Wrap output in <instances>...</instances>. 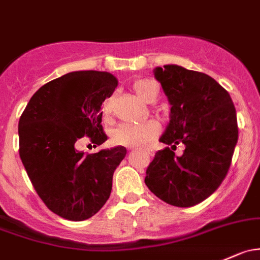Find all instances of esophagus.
I'll return each mask as SVG.
<instances>
[{"mask_svg": "<svg viewBox=\"0 0 260 260\" xmlns=\"http://www.w3.org/2000/svg\"><path fill=\"white\" fill-rule=\"evenodd\" d=\"M148 154H149V155H153V154H154V152H153V151H148Z\"/></svg>", "mask_w": 260, "mask_h": 260, "instance_id": "34e87169", "label": "esophagus"}]
</instances>
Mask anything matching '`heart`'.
<instances>
[{"mask_svg": "<svg viewBox=\"0 0 260 260\" xmlns=\"http://www.w3.org/2000/svg\"><path fill=\"white\" fill-rule=\"evenodd\" d=\"M133 91L147 103H151L158 94V86L151 80H138L133 84ZM113 109L112 98H107L103 103V113L109 116ZM159 135L158 123L149 121L142 124H121L112 132V141L117 146L128 147V148H141L149 141Z\"/></svg>", "mask_w": 260, "mask_h": 260, "instance_id": "obj_1", "label": "heart"}]
</instances>
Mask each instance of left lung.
Wrapping results in <instances>:
<instances>
[{
    "label": "left lung",
    "instance_id": "8db88e82",
    "mask_svg": "<svg viewBox=\"0 0 260 260\" xmlns=\"http://www.w3.org/2000/svg\"><path fill=\"white\" fill-rule=\"evenodd\" d=\"M171 105L169 123L159 142L172 146L155 153L144 183L171 206L193 207L215 192L231 167L238 124L228 92L208 75L182 66L154 68ZM186 149L177 157L176 144Z\"/></svg>",
    "mask_w": 260,
    "mask_h": 260
}]
</instances>
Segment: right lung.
Masks as SVG:
<instances>
[{
    "mask_svg": "<svg viewBox=\"0 0 260 260\" xmlns=\"http://www.w3.org/2000/svg\"><path fill=\"white\" fill-rule=\"evenodd\" d=\"M118 81L112 73L76 71L48 82L32 95L18 123L20 157L46 206L59 217L80 222L107 202L122 146L86 154L76 142L88 136L101 146V106Z\"/></svg>",
    "mask_w": 260,
    "mask_h": 260,
    "instance_id": "1",
    "label": "right lung"
}]
</instances>
